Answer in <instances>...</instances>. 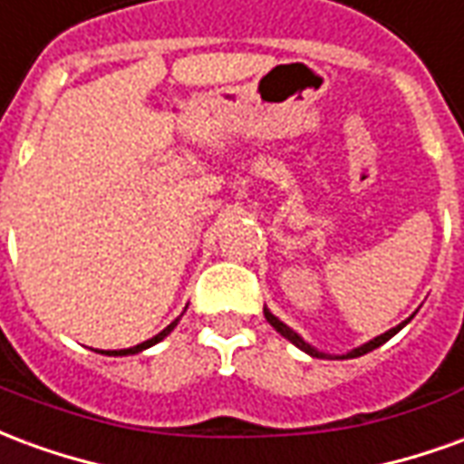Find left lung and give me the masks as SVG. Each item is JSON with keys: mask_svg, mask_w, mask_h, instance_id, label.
Masks as SVG:
<instances>
[{"mask_svg": "<svg viewBox=\"0 0 464 464\" xmlns=\"http://www.w3.org/2000/svg\"><path fill=\"white\" fill-rule=\"evenodd\" d=\"M266 321L271 323L273 328H276V331L281 333L283 338H288V341L293 343V345H298V348L301 350H305V353H311V355H315V358H323V353H318V350L315 348H311V345H308V343L303 341L301 335H298V333H293L291 328H288V325H285V323H281L278 321V318H276V315H273L271 311H268V308H266ZM410 321V318H408ZM405 321V323H408ZM405 323H400L398 328H390L388 333H382V335H378V338H375V341H370V343H365V345H360V348H355V350H350L348 355H343V358H358V355H365V353H370V350H375L378 348V345H382V343L385 341H390V338H392V335H395V333L400 331V328H402V325H405Z\"/></svg>", "mask_w": 464, "mask_h": 464, "instance_id": "left-lung-1", "label": "left lung"}]
</instances>
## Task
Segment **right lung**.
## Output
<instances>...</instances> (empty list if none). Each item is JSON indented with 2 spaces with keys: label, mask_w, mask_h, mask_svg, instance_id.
Returning a JSON list of instances; mask_svg holds the SVG:
<instances>
[{
  "label": "right lung",
  "mask_w": 464,
  "mask_h": 464,
  "mask_svg": "<svg viewBox=\"0 0 464 464\" xmlns=\"http://www.w3.org/2000/svg\"><path fill=\"white\" fill-rule=\"evenodd\" d=\"M176 323H179V321H173L171 325H169V328H163V331L159 333V335H153L151 341H143L141 345H133V348H126V350H109L106 355H131V353H139V350L151 348V345H156V343H159V341H163V338H166V335H169V333L173 331V325H176Z\"/></svg>",
  "instance_id": "1"
}]
</instances>
